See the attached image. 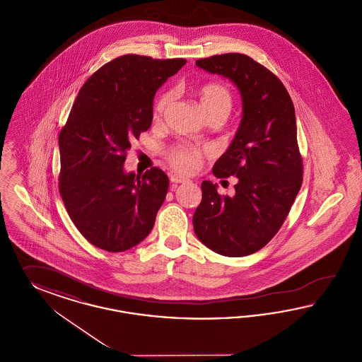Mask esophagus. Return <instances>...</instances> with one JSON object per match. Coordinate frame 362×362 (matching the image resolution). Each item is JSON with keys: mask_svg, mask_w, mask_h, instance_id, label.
Listing matches in <instances>:
<instances>
[{"mask_svg": "<svg viewBox=\"0 0 362 362\" xmlns=\"http://www.w3.org/2000/svg\"><path fill=\"white\" fill-rule=\"evenodd\" d=\"M171 182H173V183H187L189 180H188L187 177H185V176L174 174L171 175Z\"/></svg>", "mask_w": 362, "mask_h": 362, "instance_id": "1", "label": "esophagus"}]
</instances>
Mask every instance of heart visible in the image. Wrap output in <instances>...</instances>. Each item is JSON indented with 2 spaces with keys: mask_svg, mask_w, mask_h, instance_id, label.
<instances>
[{
  "mask_svg": "<svg viewBox=\"0 0 362 362\" xmlns=\"http://www.w3.org/2000/svg\"><path fill=\"white\" fill-rule=\"evenodd\" d=\"M194 95L198 98L199 105L207 118L210 117L225 118L232 109V93L225 85L216 83V82L203 83L194 90ZM170 102H171L170 93L161 94L156 100L153 105V112H152L155 122H159L161 119ZM201 158H202V152L198 148L189 146V145H177L171 148L168 152V159L171 161V164L182 173L197 171L201 165Z\"/></svg>",
  "mask_w": 362,
  "mask_h": 362,
  "instance_id": "obj_1",
  "label": "heart"
}]
</instances>
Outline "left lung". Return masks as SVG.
Segmentation results:
<instances>
[{
  "label": "left lung",
  "instance_id": "obj_1",
  "mask_svg": "<svg viewBox=\"0 0 362 362\" xmlns=\"http://www.w3.org/2000/svg\"><path fill=\"white\" fill-rule=\"evenodd\" d=\"M195 64L232 81L241 94L243 118L213 167L217 177H237L235 192L222 197L217 185L202 182L194 232L218 255L244 257L274 238L302 187L295 107L275 74L244 54L199 59Z\"/></svg>",
  "mask_w": 362,
  "mask_h": 362
}]
</instances>
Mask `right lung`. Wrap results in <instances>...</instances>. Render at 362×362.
Returning <instances> with one entry per match:
<instances>
[{"instance_id":"obj_1","label":"right lung","mask_w":362,"mask_h":362,"mask_svg":"<svg viewBox=\"0 0 362 362\" xmlns=\"http://www.w3.org/2000/svg\"><path fill=\"white\" fill-rule=\"evenodd\" d=\"M186 59L124 55L93 74L59 134V191L90 244L124 252L151 233L168 191L160 168L125 173L130 143L152 124L155 94Z\"/></svg>"}]
</instances>
